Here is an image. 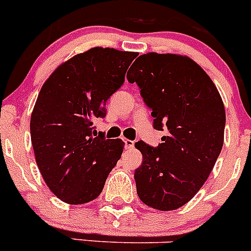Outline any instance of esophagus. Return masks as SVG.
Masks as SVG:
<instances>
[{
    "instance_id": "obj_1",
    "label": "esophagus",
    "mask_w": 251,
    "mask_h": 251,
    "mask_svg": "<svg viewBox=\"0 0 251 251\" xmlns=\"http://www.w3.org/2000/svg\"><path fill=\"white\" fill-rule=\"evenodd\" d=\"M124 143H126V148H133V147H134V142L130 141V139H124Z\"/></svg>"
}]
</instances>
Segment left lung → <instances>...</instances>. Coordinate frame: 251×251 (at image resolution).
Wrapping results in <instances>:
<instances>
[{
	"instance_id": "1",
	"label": "left lung",
	"mask_w": 251,
	"mask_h": 251,
	"mask_svg": "<svg viewBox=\"0 0 251 251\" xmlns=\"http://www.w3.org/2000/svg\"><path fill=\"white\" fill-rule=\"evenodd\" d=\"M152 109L153 127L168 130L157 148L137 142L143 162L134 174L142 202L159 211L181 207L211 174L224 145L225 106L211 77L177 54H143L127 74Z\"/></svg>"
}]
</instances>
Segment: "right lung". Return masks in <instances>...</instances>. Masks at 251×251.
I'll return each instance as SVG.
<instances>
[{"label":"right lung","mask_w":251,"mask_h":251,"mask_svg":"<svg viewBox=\"0 0 251 251\" xmlns=\"http://www.w3.org/2000/svg\"><path fill=\"white\" fill-rule=\"evenodd\" d=\"M137 52L92 48L60 64L40 90L31 114L35 159L50 191L70 205L100 195L121 158L122 139L98 136L94 122L124 83Z\"/></svg>","instance_id":"obj_1"}]
</instances>
